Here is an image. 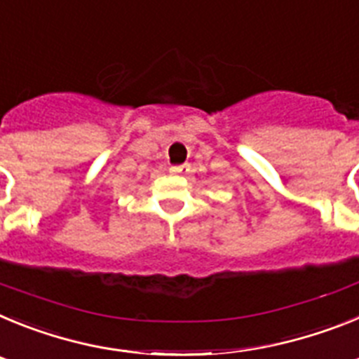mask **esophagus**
<instances>
[{"label":"esophagus","mask_w":359,"mask_h":359,"mask_svg":"<svg viewBox=\"0 0 359 359\" xmlns=\"http://www.w3.org/2000/svg\"><path fill=\"white\" fill-rule=\"evenodd\" d=\"M170 172H172V174H187V172H189V165H172V167H170Z\"/></svg>","instance_id":"esophagus-1"}]
</instances>
